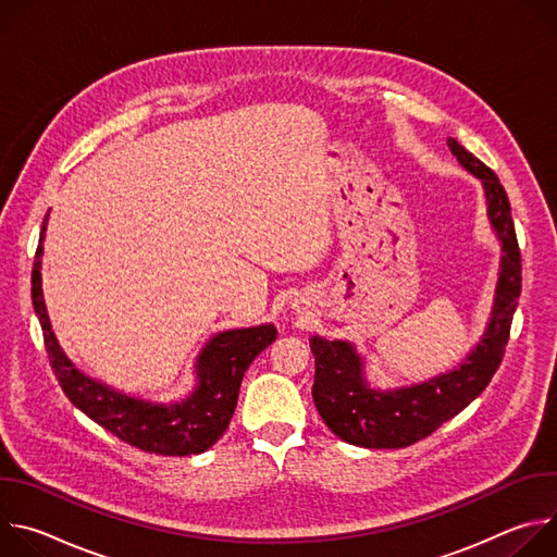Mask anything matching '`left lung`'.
Listing matches in <instances>:
<instances>
[{
  "label": "left lung",
  "instance_id": "8db88e82",
  "mask_svg": "<svg viewBox=\"0 0 557 557\" xmlns=\"http://www.w3.org/2000/svg\"><path fill=\"white\" fill-rule=\"evenodd\" d=\"M458 163L483 183L487 213L500 240V275L492 320L483 339L465 357L460 368L430 381L374 389L366 383L363 359L348 342L310 337L314 355L312 401L324 423L342 441L368 449H399L436 432L462 412L496 374L509 342L511 320L522 288V264L511 205L498 176L469 153L456 138L447 140Z\"/></svg>",
  "mask_w": 557,
  "mask_h": 557
}]
</instances>
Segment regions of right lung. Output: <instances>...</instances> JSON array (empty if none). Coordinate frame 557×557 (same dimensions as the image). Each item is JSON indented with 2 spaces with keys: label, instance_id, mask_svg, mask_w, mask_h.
Instances as JSON below:
<instances>
[{
  "label": "right lung",
  "instance_id": "right-lung-1",
  "mask_svg": "<svg viewBox=\"0 0 557 557\" xmlns=\"http://www.w3.org/2000/svg\"><path fill=\"white\" fill-rule=\"evenodd\" d=\"M48 215L41 224L33 262V306L44 331L52 372L72 406L123 443L158 456H189L207 451L228 428L237 392L251 361L275 342L273 324L224 331L209 339L196 361L198 385L181 404H149L86 376L59 348L41 295V256Z\"/></svg>",
  "mask_w": 557,
  "mask_h": 557
}]
</instances>
